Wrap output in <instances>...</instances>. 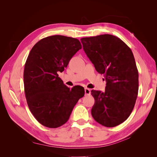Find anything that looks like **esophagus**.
Returning a JSON list of instances; mask_svg holds the SVG:
<instances>
[{
    "instance_id": "1",
    "label": "esophagus",
    "mask_w": 157,
    "mask_h": 157,
    "mask_svg": "<svg viewBox=\"0 0 157 157\" xmlns=\"http://www.w3.org/2000/svg\"><path fill=\"white\" fill-rule=\"evenodd\" d=\"M84 92H85V95H86V96H88V95H90V94H91V92H90V89L87 88H84Z\"/></svg>"
}]
</instances>
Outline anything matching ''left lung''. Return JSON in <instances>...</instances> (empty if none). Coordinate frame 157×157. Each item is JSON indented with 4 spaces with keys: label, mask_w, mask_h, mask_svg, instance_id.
I'll use <instances>...</instances> for the list:
<instances>
[{
    "label": "left lung",
    "mask_w": 157,
    "mask_h": 157,
    "mask_svg": "<svg viewBox=\"0 0 157 157\" xmlns=\"http://www.w3.org/2000/svg\"><path fill=\"white\" fill-rule=\"evenodd\" d=\"M83 50L106 81L105 92L92 90L94 120L106 127L129 117L138 94V71L131 49L119 38L105 34L82 38Z\"/></svg>",
    "instance_id": "obj_1"
}]
</instances>
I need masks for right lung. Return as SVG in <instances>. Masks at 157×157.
I'll return each instance as SVG.
<instances>
[{
	"mask_svg": "<svg viewBox=\"0 0 157 157\" xmlns=\"http://www.w3.org/2000/svg\"><path fill=\"white\" fill-rule=\"evenodd\" d=\"M81 48L77 39L53 35L36 42L28 56L23 73L25 98L31 112L42 125L56 128L64 124L84 96L83 87L71 89L58 75Z\"/></svg>",
	"mask_w": 157,
	"mask_h": 157,
	"instance_id": "obj_1",
	"label": "right lung"
}]
</instances>
